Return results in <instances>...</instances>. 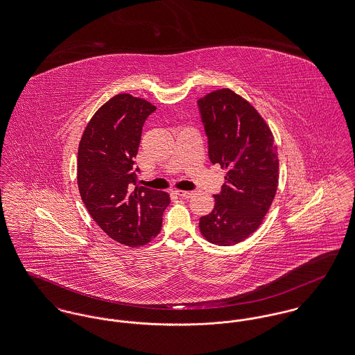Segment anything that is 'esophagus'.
Listing matches in <instances>:
<instances>
[{"instance_id":"34e87169","label":"esophagus","mask_w":355,"mask_h":355,"mask_svg":"<svg viewBox=\"0 0 355 355\" xmlns=\"http://www.w3.org/2000/svg\"><path fill=\"white\" fill-rule=\"evenodd\" d=\"M175 193L180 196V197H184V198H189L193 196V191H187V190H175Z\"/></svg>"}]
</instances>
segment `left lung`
Wrapping results in <instances>:
<instances>
[{"label": "left lung", "mask_w": 355, "mask_h": 355, "mask_svg": "<svg viewBox=\"0 0 355 355\" xmlns=\"http://www.w3.org/2000/svg\"><path fill=\"white\" fill-rule=\"evenodd\" d=\"M197 103L209 159L228 170L221 193L214 194V208L200 218V230L213 244L234 245L261 225L271 207L279 184L277 147L256 108L230 88Z\"/></svg>", "instance_id": "obj_1"}]
</instances>
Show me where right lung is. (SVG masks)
Wrapping results in <instances>:
<instances>
[{
    "label": "right lung",
    "instance_id": "add662e5",
    "mask_svg": "<svg viewBox=\"0 0 355 355\" xmlns=\"http://www.w3.org/2000/svg\"><path fill=\"white\" fill-rule=\"evenodd\" d=\"M155 105L118 94L102 105L84 130L78 151V187L94 221L128 247L150 243L161 230L170 204L165 191L137 187L134 158L142 127Z\"/></svg>",
    "mask_w": 355,
    "mask_h": 355
}]
</instances>
